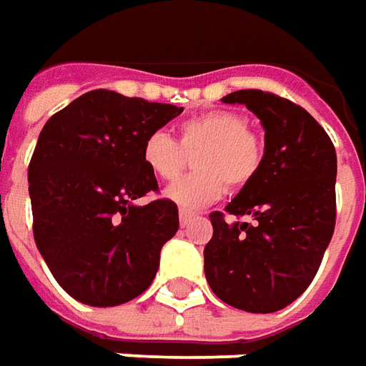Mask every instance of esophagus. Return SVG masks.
Listing matches in <instances>:
<instances>
[{"mask_svg":"<svg viewBox=\"0 0 366 366\" xmlns=\"http://www.w3.org/2000/svg\"><path fill=\"white\" fill-rule=\"evenodd\" d=\"M194 218H196V214H192L188 209H180V224L182 226H188Z\"/></svg>","mask_w":366,"mask_h":366,"instance_id":"esophagus-1","label":"esophagus"}]
</instances>
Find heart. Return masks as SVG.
Listing matches in <instances>:
<instances>
[{"label":"heart","mask_w":366,"mask_h":366,"mask_svg":"<svg viewBox=\"0 0 366 366\" xmlns=\"http://www.w3.org/2000/svg\"><path fill=\"white\" fill-rule=\"evenodd\" d=\"M194 154L196 172L166 188V198L182 209H198L216 202L226 192L242 190L254 182L265 158L262 137L249 129L245 114L208 111L178 127V142L164 130H154L142 140V162L158 180H172L184 166V150Z\"/></svg>","instance_id":"b5f03b06"}]
</instances>
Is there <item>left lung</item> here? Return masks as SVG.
<instances>
[{"mask_svg": "<svg viewBox=\"0 0 366 366\" xmlns=\"http://www.w3.org/2000/svg\"><path fill=\"white\" fill-rule=\"evenodd\" d=\"M222 101L262 121L265 158L226 212L209 214L204 272L227 305L273 313L307 290L333 237L337 154L323 127L283 97L245 89Z\"/></svg>", "mask_w": 366, "mask_h": 366, "instance_id": "obj_1", "label": "left lung"}]
</instances>
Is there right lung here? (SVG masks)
Instances as JSON below:
<instances>
[{
    "label": "right lung",
    "instance_id": "right-lung-1",
    "mask_svg": "<svg viewBox=\"0 0 366 366\" xmlns=\"http://www.w3.org/2000/svg\"><path fill=\"white\" fill-rule=\"evenodd\" d=\"M182 112L97 89L55 112L41 130L27 178L33 237L57 283L93 307L139 297L178 232V206L158 194L142 140Z\"/></svg>",
    "mask_w": 366,
    "mask_h": 366
}]
</instances>
